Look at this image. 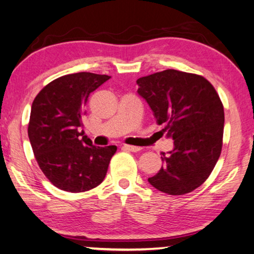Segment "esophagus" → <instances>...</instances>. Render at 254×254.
I'll use <instances>...</instances> for the list:
<instances>
[{"instance_id":"obj_1","label":"esophagus","mask_w":254,"mask_h":254,"mask_svg":"<svg viewBox=\"0 0 254 254\" xmlns=\"http://www.w3.org/2000/svg\"><path fill=\"white\" fill-rule=\"evenodd\" d=\"M124 149L127 150V151H130V152H138L140 150V147L134 146V145H127V144H125Z\"/></svg>"}]
</instances>
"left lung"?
<instances>
[{
    "label": "left lung",
    "mask_w": 254,
    "mask_h": 254,
    "mask_svg": "<svg viewBox=\"0 0 254 254\" xmlns=\"http://www.w3.org/2000/svg\"><path fill=\"white\" fill-rule=\"evenodd\" d=\"M137 93L153 111L174 149L161 157L163 167L150 184L169 195H183L201 186L221 153L224 107L204 77L167 69L138 78Z\"/></svg>",
    "instance_id": "obj_1"
}]
</instances>
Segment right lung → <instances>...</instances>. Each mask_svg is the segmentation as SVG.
<instances>
[{
  "mask_svg": "<svg viewBox=\"0 0 254 254\" xmlns=\"http://www.w3.org/2000/svg\"><path fill=\"white\" fill-rule=\"evenodd\" d=\"M110 78L70 73L51 81L35 97L28 137L43 174L58 189L86 192L100 185L107 175L117 146L93 145L79 129L89 94Z\"/></svg>",
  "mask_w": 254,
  "mask_h": 254,
  "instance_id": "1",
  "label": "right lung"
}]
</instances>
